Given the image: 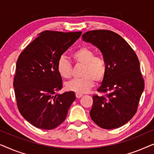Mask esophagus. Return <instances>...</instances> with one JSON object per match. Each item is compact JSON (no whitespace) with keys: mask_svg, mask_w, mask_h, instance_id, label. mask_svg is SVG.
<instances>
[{"mask_svg":"<svg viewBox=\"0 0 154 154\" xmlns=\"http://www.w3.org/2000/svg\"><path fill=\"white\" fill-rule=\"evenodd\" d=\"M82 96H83V94H81V93H75V97H76L77 98L81 97Z\"/></svg>","mask_w":154,"mask_h":154,"instance_id":"esophagus-1","label":"esophagus"}]
</instances>
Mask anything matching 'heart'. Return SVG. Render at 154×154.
<instances>
[{"label":"heart","mask_w":154,"mask_h":154,"mask_svg":"<svg viewBox=\"0 0 154 154\" xmlns=\"http://www.w3.org/2000/svg\"><path fill=\"white\" fill-rule=\"evenodd\" d=\"M77 65H83L82 78L73 80L65 84L66 89L76 93H85L93 87L94 83L104 81L107 73L106 61L101 56L95 55V52L87 46L79 48L71 54ZM57 70L61 77L69 79L73 75V66L70 61L62 56L57 64Z\"/></svg>","instance_id":"heart-1"}]
</instances>
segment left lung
<instances>
[{
    "mask_svg": "<svg viewBox=\"0 0 154 154\" xmlns=\"http://www.w3.org/2000/svg\"><path fill=\"white\" fill-rule=\"evenodd\" d=\"M82 37L100 50L107 66L106 77L97 90L104 94L92 96L90 117L104 129L121 127L136 113L144 88L137 56L113 31H90Z\"/></svg>",
    "mask_w": 154,
    "mask_h": 154,
    "instance_id": "1",
    "label": "left lung"
}]
</instances>
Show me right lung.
<instances>
[{
  "label": "right lung",
  "instance_id": "obj_1",
  "mask_svg": "<svg viewBox=\"0 0 154 154\" xmlns=\"http://www.w3.org/2000/svg\"><path fill=\"white\" fill-rule=\"evenodd\" d=\"M81 33L45 31L19 56L13 82L17 105L21 115L35 127H57L75 100L72 91L57 94L63 86L57 64Z\"/></svg>",
  "mask_w": 154,
  "mask_h": 154
}]
</instances>
